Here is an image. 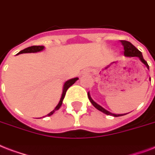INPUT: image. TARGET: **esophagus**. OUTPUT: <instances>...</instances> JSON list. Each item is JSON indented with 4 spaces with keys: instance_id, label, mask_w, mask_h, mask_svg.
<instances>
[{
    "instance_id": "34e87169",
    "label": "esophagus",
    "mask_w": 155,
    "mask_h": 155,
    "mask_svg": "<svg viewBox=\"0 0 155 155\" xmlns=\"http://www.w3.org/2000/svg\"><path fill=\"white\" fill-rule=\"evenodd\" d=\"M90 73H91V70L89 69H86V70H84V71L82 72V74H83V75H86V74H89Z\"/></svg>"
}]
</instances>
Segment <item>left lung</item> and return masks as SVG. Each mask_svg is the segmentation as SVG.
Segmentation results:
<instances>
[{
  "instance_id": "left-lung-1",
  "label": "left lung",
  "mask_w": 155,
  "mask_h": 155,
  "mask_svg": "<svg viewBox=\"0 0 155 155\" xmlns=\"http://www.w3.org/2000/svg\"><path fill=\"white\" fill-rule=\"evenodd\" d=\"M120 43L122 44V45H123L124 47V56H128V57H134V56H137L140 60H141V61L145 65H146V67H147V69H149V65L148 64H147V62H146L145 60H144L143 56H142V54H141V52L140 51H139L138 49L137 48H135V47L133 45V44L130 43V42L129 41H126V40H120ZM88 98L89 99H90V101H91V103L92 104H93V106L95 107V108H97L99 111H102V112H104V113H105L106 115H111V116H115V117H117V116H124V115H126V114H113V113H111L110 111H107L106 109H104V107H102L100 105H99L98 104H96L95 102L93 100V99H91V95H90V94L88 93ZM128 114V113H127Z\"/></svg>"
}]
</instances>
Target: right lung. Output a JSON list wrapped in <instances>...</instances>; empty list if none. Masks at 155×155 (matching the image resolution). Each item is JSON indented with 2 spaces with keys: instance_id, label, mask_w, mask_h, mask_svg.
Returning a JSON list of instances; mask_svg holds the SVG:
<instances>
[{
  "instance_id": "add662e5",
  "label": "right lung",
  "mask_w": 155,
  "mask_h": 155,
  "mask_svg": "<svg viewBox=\"0 0 155 155\" xmlns=\"http://www.w3.org/2000/svg\"><path fill=\"white\" fill-rule=\"evenodd\" d=\"M44 49V46H31V47H29V48H26L23 49V50H21L18 52V54H21V53H31V52H38V51H43ZM78 78H72V79H69L68 81H65V83L64 84V87H63V92H62V94H61V100L59 102V104H57V106L55 107L53 111H51L50 113H48L47 116H51L52 114L55 112L56 111H57L60 107H61L62 105V102H63V99H64V96H65V94H66V91L70 87V86L74 84L76 82V81H78Z\"/></svg>"
}]
</instances>
